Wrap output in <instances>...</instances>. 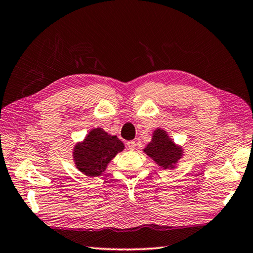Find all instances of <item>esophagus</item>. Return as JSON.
<instances>
[{"label": "esophagus", "mask_w": 253, "mask_h": 253, "mask_svg": "<svg viewBox=\"0 0 253 253\" xmlns=\"http://www.w3.org/2000/svg\"><path fill=\"white\" fill-rule=\"evenodd\" d=\"M127 147L130 149V151H134L135 147H136V143L134 140H129V142H127Z\"/></svg>", "instance_id": "1"}]
</instances>
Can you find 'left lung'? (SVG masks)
I'll use <instances>...</instances> for the list:
<instances>
[{
  "instance_id": "left-lung-1",
  "label": "left lung",
  "mask_w": 253,
  "mask_h": 253,
  "mask_svg": "<svg viewBox=\"0 0 253 253\" xmlns=\"http://www.w3.org/2000/svg\"><path fill=\"white\" fill-rule=\"evenodd\" d=\"M144 152L164 169L174 168L182 155V149L175 146L166 132L161 129L154 132L153 140L147 145Z\"/></svg>"
}]
</instances>
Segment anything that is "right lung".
<instances>
[{"label": "right lung", "mask_w": 253, "mask_h": 253, "mask_svg": "<svg viewBox=\"0 0 253 253\" xmlns=\"http://www.w3.org/2000/svg\"><path fill=\"white\" fill-rule=\"evenodd\" d=\"M123 149L124 144L117 136H110L101 128H97L75 147L74 158L77 169L87 176H99L107 164Z\"/></svg>", "instance_id": "1"}]
</instances>
